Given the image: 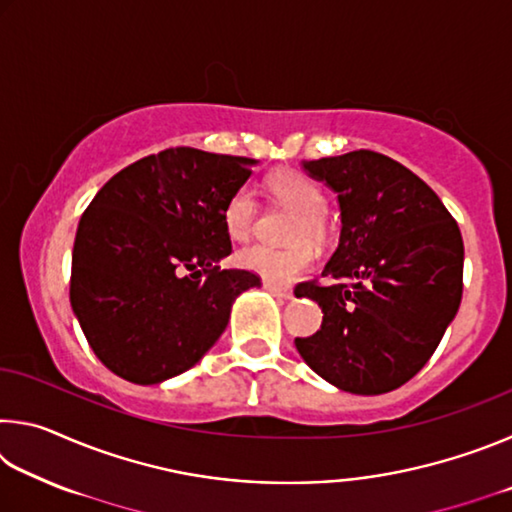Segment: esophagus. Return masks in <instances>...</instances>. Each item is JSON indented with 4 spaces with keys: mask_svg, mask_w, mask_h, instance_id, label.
I'll return each mask as SVG.
<instances>
[{
    "mask_svg": "<svg viewBox=\"0 0 512 512\" xmlns=\"http://www.w3.org/2000/svg\"><path fill=\"white\" fill-rule=\"evenodd\" d=\"M264 289L271 291L273 296H277V298H284V300L293 298V291H291V287H287V284H277V282L264 280Z\"/></svg>",
    "mask_w": 512,
    "mask_h": 512,
    "instance_id": "esophagus-1",
    "label": "esophagus"
}]
</instances>
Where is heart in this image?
<instances>
[{"label": "heart", "instance_id": "heart-1", "mask_svg": "<svg viewBox=\"0 0 512 512\" xmlns=\"http://www.w3.org/2000/svg\"><path fill=\"white\" fill-rule=\"evenodd\" d=\"M268 189L277 205L293 212L287 235L291 246L271 248L250 244L239 250L237 262L268 282H291L298 275L307 273L314 264V250L307 244V239L314 244H325L332 235V216L325 207L327 198L323 187L298 169L271 173ZM223 219L232 239H246L255 230L259 219V201L253 189L239 187L225 205Z\"/></svg>", "mask_w": 512, "mask_h": 512}]
</instances>
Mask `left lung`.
I'll list each match as a JSON object with an SVG mask.
<instances>
[{
	"label": "left lung",
	"mask_w": 512,
	"mask_h": 512,
	"mask_svg": "<svg viewBox=\"0 0 512 512\" xmlns=\"http://www.w3.org/2000/svg\"><path fill=\"white\" fill-rule=\"evenodd\" d=\"M305 169L339 194L343 228L323 271L329 284L296 287L323 309V325L296 348L341 391H395L436 352L461 305V230L436 192L388 155L361 149Z\"/></svg>",
	"instance_id": "8db88e82"
}]
</instances>
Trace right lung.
I'll return each instance as SVG.
<instances>
[{"label": "right lung", "mask_w": 512, "mask_h": 512, "mask_svg": "<svg viewBox=\"0 0 512 512\" xmlns=\"http://www.w3.org/2000/svg\"><path fill=\"white\" fill-rule=\"evenodd\" d=\"M255 160L176 146L115 173L83 212L69 302L92 352L133 384H160L198 363L232 302L262 284L232 253L225 205Z\"/></svg>", "instance_id": "add662e5"}]
</instances>
